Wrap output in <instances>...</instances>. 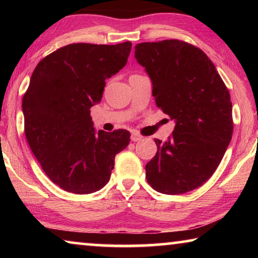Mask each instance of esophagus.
Wrapping results in <instances>:
<instances>
[{"label":"esophagus","mask_w":258,"mask_h":258,"mask_svg":"<svg viewBox=\"0 0 258 258\" xmlns=\"http://www.w3.org/2000/svg\"><path fill=\"white\" fill-rule=\"evenodd\" d=\"M141 139H142V137L141 135H139L138 133H132V135H131V140H132L133 142H138Z\"/></svg>","instance_id":"1"}]
</instances>
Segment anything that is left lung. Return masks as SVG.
I'll return each instance as SVG.
<instances>
[{"instance_id":"left-lung-1","label":"left lung","mask_w":258,"mask_h":258,"mask_svg":"<svg viewBox=\"0 0 258 258\" xmlns=\"http://www.w3.org/2000/svg\"><path fill=\"white\" fill-rule=\"evenodd\" d=\"M135 59L152 82L157 107L175 120L172 137L156 139L146 165L152 189L180 195L203 185L220 165L233 133L229 90L199 47L178 40L135 45Z\"/></svg>"}]
</instances>
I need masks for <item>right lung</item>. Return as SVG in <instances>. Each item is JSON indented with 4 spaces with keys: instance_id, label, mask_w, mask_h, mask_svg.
Wrapping results in <instances>:
<instances>
[{
    "instance_id": "1",
    "label": "right lung",
    "mask_w": 258,
    "mask_h": 258,
    "mask_svg": "<svg viewBox=\"0 0 258 258\" xmlns=\"http://www.w3.org/2000/svg\"><path fill=\"white\" fill-rule=\"evenodd\" d=\"M132 43H73L34 69L23 98L25 135L43 171L61 189L77 195L107 184L115 156L130 143L126 130L93 127L90 109L101 101L106 80L123 68Z\"/></svg>"
}]
</instances>
